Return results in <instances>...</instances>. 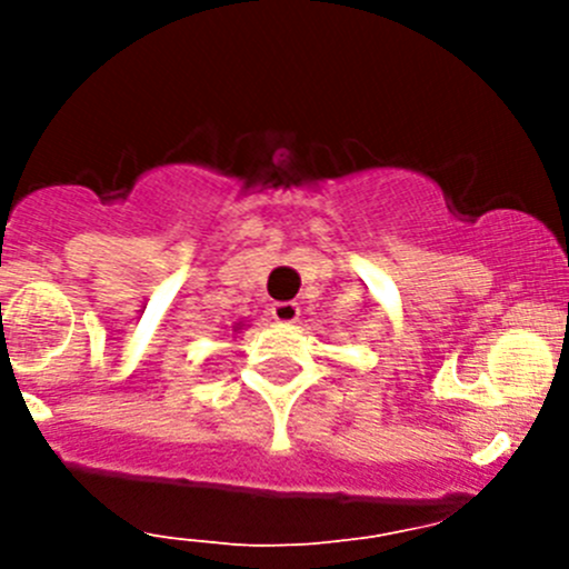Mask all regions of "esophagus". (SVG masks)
Here are the masks:
<instances>
[{
  "label": "esophagus",
  "instance_id": "obj_1",
  "mask_svg": "<svg viewBox=\"0 0 569 569\" xmlns=\"http://www.w3.org/2000/svg\"><path fill=\"white\" fill-rule=\"evenodd\" d=\"M269 317L278 325H291L300 317V308H297V302H274V306H269Z\"/></svg>",
  "mask_w": 569,
  "mask_h": 569
}]
</instances>
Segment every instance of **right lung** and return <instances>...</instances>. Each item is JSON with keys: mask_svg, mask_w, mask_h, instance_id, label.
Listing matches in <instances>:
<instances>
[{"mask_svg": "<svg viewBox=\"0 0 569 569\" xmlns=\"http://www.w3.org/2000/svg\"><path fill=\"white\" fill-rule=\"evenodd\" d=\"M239 327H242V325H239ZM239 327H237V330H239Z\"/></svg>", "mask_w": 569, "mask_h": 569, "instance_id": "add662e5", "label": "right lung"}]
</instances>
